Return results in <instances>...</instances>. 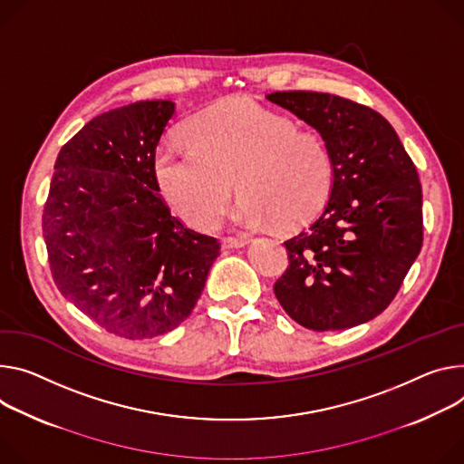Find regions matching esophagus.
<instances>
[{"label":"esophagus","mask_w":464,"mask_h":464,"mask_svg":"<svg viewBox=\"0 0 464 464\" xmlns=\"http://www.w3.org/2000/svg\"><path fill=\"white\" fill-rule=\"evenodd\" d=\"M247 242H249V240H246V238L229 237V238H224V240H222V246H224L226 249H233V247H244Z\"/></svg>","instance_id":"obj_1"}]
</instances>
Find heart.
<instances>
[{
  "label": "heart",
  "instance_id": "heart-1",
  "mask_svg": "<svg viewBox=\"0 0 464 464\" xmlns=\"http://www.w3.org/2000/svg\"><path fill=\"white\" fill-rule=\"evenodd\" d=\"M190 148L162 144L151 157L159 194L198 229L218 224L233 196L235 222L281 227L309 220L324 205L333 162L322 137L254 100L227 98L185 125Z\"/></svg>",
  "mask_w": 464,
  "mask_h": 464
}]
</instances>
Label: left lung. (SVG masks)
Wrapping results in <instances>:
<instances>
[{"label": "left lung", "instance_id": "1", "mask_svg": "<svg viewBox=\"0 0 464 464\" xmlns=\"http://www.w3.org/2000/svg\"><path fill=\"white\" fill-rule=\"evenodd\" d=\"M325 142L333 179L322 213L285 242L288 268L274 292L313 331L382 314L422 247V185L392 125L370 107L325 92H274Z\"/></svg>", "mask_w": 464, "mask_h": 464}]
</instances>
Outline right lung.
<instances>
[{"mask_svg":"<svg viewBox=\"0 0 464 464\" xmlns=\"http://www.w3.org/2000/svg\"><path fill=\"white\" fill-rule=\"evenodd\" d=\"M176 114L170 100L98 114L59 151L42 215L63 296L123 339L176 329L198 304L220 242L170 215L151 157Z\"/></svg>","mask_w":464,"mask_h":464,"instance_id":"add662e5","label":"right lung"}]
</instances>
